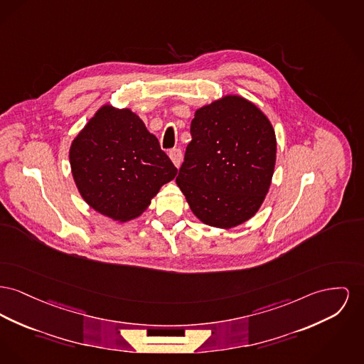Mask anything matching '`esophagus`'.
<instances>
[{"mask_svg":"<svg viewBox=\"0 0 364 364\" xmlns=\"http://www.w3.org/2000/svg\"><path fill=\"white\" fill-rule=\"evenodd\" d=\"M169 156H171V162L174 164L176 168H180L181 162H183V151L180 149H173L169 151Z\"/></svg>","mask_w":364,"mask_h":364,"instance_id":"obj_1","label":"esophagus"}]
</instances>
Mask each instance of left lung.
Wrapping results in <instances>:
<instances>
[{
    "mask_svg": "<svg viewBox=\"0 0 364 364\" xmlns=\"http://www.w3.org/2000/svg\"><path fill=\"white\" fill-rule=\"evenodd\" d=\"M193 140L176 178L193 214L208 225L232 228L256 214L271 186L275 132L240 96H225L195 112Z\"/></svg>",
    "mask_w": 364,
    "mask_h": 364,
    "instance_id": "8db88e82",
    "label": "left lung"
}]
</instances>
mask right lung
<instances>
[{"mask_svg":"<svg viewBox=\"0 0 364 364\" xmlns=\"http://www.w3.org/2000/svg\"><path fill=\"white\" fill-rule=\"evenodd\" d=\"M74 181L86 203L117 221L143 213L177 174L158 139L128 108L103 106L70 147Z\"/></svg>","mask_w":364,"mask_h":364,"instance_id":"1","label":"right lung"}]
</instances>
